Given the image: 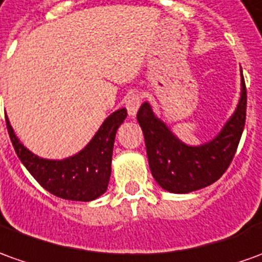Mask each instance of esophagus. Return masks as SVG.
<instances>
[{
	"label": "esophagus",
	"instance_id": "obj_1",
	"mask_svg": "<svg viewBox=\"0 0 262 262\" xmlns=\"http://www.w3.org/2000/svg\"><path fill=\"white\" fill-rule=\"evenodd\" d=\"M140 105H141V95L137 93L129 94L127 101H125V107H127L128 115H129L131 118H134L135 115H137Z\"/></svg>",
	"mask_w": 262,
	"mask_h": 262
}]
</instances>
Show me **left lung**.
Segmentation results:
<instances>
[{"label": "left lung", "instance_id": "obj_1", "mask_svg": "<svg viewBox=\"0 0 262 262\" xmlns=\"http://www.w3.org/2000/svg\"><path fill=\"white\" fill-rule=\"evenodd\" d=\"M245 111L247 90L241 71V93L234 113L210 141L189 145L171 131L145 101L137 120L145 138L149 169L158 185L172 194H188L215 183L235 155L244 129Z\"/></svg>", "mask_w": 262, "mask_h": 262}]
</instances>
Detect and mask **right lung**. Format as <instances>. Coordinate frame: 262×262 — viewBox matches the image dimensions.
<instances>
[{"label":"right lung","instance_id":"1","mask_svg":"<svg viewBox=\"0 0 262 262\" xmlns=\"http://www.w3.org/2000/svg\"><path fill=\"white\" fill-rule=\"evenodd\" d=\"M125 118V108L110 114L84 148L62 160H48L30 151L15 135L8 118L7 128L18 158L48 192L70 201L90 203L107 191L115 134Z\"/></svg>","mask_w":262,"mask_h":262}]
</instances>
